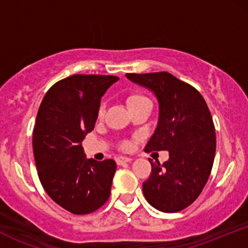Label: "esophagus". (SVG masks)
<instances>
[{"instance_id":"obj_1","label":"esophagus","mask_w":248,"mask_h":248,"mask_svg":"<svg viewBox=\"0 0 248 248\" xmlns=\"http://www.w3.org/2000/svg\"><path fill=\"white\" fill-rule=\"evenodd\" d=\"M115 161H116V163L119 164V166H122V164L128 163V162L132 161V158L127 157V156H118V157L115 158Z\"/></svg>"}]
</instances>
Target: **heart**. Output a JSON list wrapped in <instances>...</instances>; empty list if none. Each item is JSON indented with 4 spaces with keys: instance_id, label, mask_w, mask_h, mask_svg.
Here are the masks:
<instances>
[{
    "instance_id": "obj_1",
    "label": "heart",
    "mask_w": 248,
    "mask_h": 248,
    "mask_svg": "<svg viewBox=\"0 0 248 248\" xmlns=\"http://www.w3.org/2000/svg\"><path fill=\"white\" fill-rule=\"evenodd\" d=\"M144 100H148L146 96L141 95V94H132L130 96H128L127 99V104L128 106H130V105H134V104H138V102H141V101H144ZM104 109H105V105H101L100 107V114L104 113ZM127 144H124V147H126Z\"/></svg>"
}]
</instances>
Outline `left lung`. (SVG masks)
I'll return each mask as SVG.
<instances>
[{"label":"left lung","mask_w":248,"mask_h":248,"mask_svg":"<svg viewBox=\"0 0 248 248\" xmlns=\"http://www.w3.org/2000/svg\"><path fill=\"white\" fill-rule=\"evenodd\" d=\"M126 77L146 87L158 101V122L146 152H169V160L152 164L143 183L148 203L163 212H178L197 199L205 186L216 154V132L204 98L191 85L168 72Z\"/></svg>","instance_id":"8db88e82"}]
</instances>
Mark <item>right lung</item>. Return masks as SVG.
Wrapping results in <instances>:
<instances>
[{
  "label": "right lung",
  "mask_w": 248,
  "mask_h": 248,
  "mask_svg": "<svg viewBox=\"0 0 248 248\" xmlns=\"http://www.w3.org/2000/svg\"><path fill=\"white\" fill-rule=\"evenodd\" d=\"M115 76L75 75L45 94L33 128L38 177L53 202L75 215H87L107 202L116 170L113 160L86 158L81 141L94 129L102 95Z\"/></svg>",
  "instance_id": "right-lung-1"
}]
</instances>
